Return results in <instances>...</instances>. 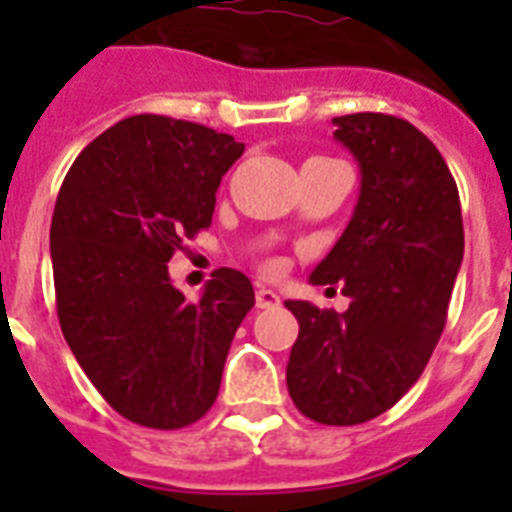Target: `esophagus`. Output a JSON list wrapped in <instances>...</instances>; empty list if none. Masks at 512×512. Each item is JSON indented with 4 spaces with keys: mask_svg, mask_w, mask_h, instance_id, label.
Listing matches in <instances>:
<instances>
[{
    "mask_svg": "<svg viewBox=\"0 0 512 512\" xmlns=\"http://www.w3.org/2000/svg\"><path fill=\"white\" fill-rule=\"evenodd\" d=\"M255 300H257V308H265V311H271V308H279L281 305V297L276 295L273 289H265V287L257 289Z\"/></svg>",
    "mask_w": 512,
    "mask_h": 512,
    "instance_id": "1",
    "label": "esophagus"
}]
</instances>
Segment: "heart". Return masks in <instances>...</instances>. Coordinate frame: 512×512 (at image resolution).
Segmentation results:
<instances>
[{
	"label": "heart",
	"mask_w": 512,
	"mask_h": 512,
	"mask_svg": "<svg viewBox=\"0 0 512 512\" xmlns=\"http://www.w3.org/2000/svg\"><path fill=\"white\" fill-rule=\"evenodd\" d=\"M268 268H273V265H268Z\"/></svg>",
	"instance_id": "1"
}]
</instances>
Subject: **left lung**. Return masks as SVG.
Listing matches in <instances>:
<instances>
[{
  "label": "left lung",
  "mask_w": 512,
  "mask_h": 512,
  "mask_svg": "<svg viewBox=\"0 0 512 512\" xmlns=\"http://www.w3.org/2000/svg\"><path fill=\"white\" fill-rule=\"evenodd\" d=\"M361 170L348 228L311 273L340 284L345 313L287 300L300 324L287 388L305 417L358 425L388 412L430 361L465 252L460 193L438 148L406 119H332Z\"/></svg>",
  "instance_id": "1"
}]
</instances>
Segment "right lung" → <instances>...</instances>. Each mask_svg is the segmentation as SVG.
<instances>
[{"label":"right lung","instance_id":"obj_1","mask_svg":"<svg viewBox=\"0 0 512 512\" xmlns=\"http://www.w3.org/2000/svg\"><path fill=\"white\" fill-rule=\"evenodd\" d=\"M244 143L204 124L140 114L108 127L71 164L50 225L58 319L98 393L130 422L185 428L215 404L252 281L217 268L196 303L167 263L212 225Z\"/></svg>","mask_w":512,"mask_h":512}]
</instances>
